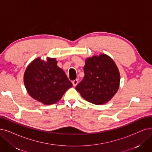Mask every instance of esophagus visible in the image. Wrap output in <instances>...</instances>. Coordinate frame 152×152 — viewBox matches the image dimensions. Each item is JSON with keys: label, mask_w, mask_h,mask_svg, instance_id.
I'll use <instances>...</instances> for the list:
<instances>
[{"label": "esophagus", "mask_w": 152, "mask_h": 152, "mask_svg": "<svg viewBox=\"0 0 152 152\" xmlns=\"http://www.w3.org/2000/svg\"><path fill=\"white\" fill-rule=\"evenodd\" d=\"M78 80L77 79H76V80H74V81L72 82V83H73V86H74V87H75L77 85V83H78Z\"/></svg>", "instance_id": "esophagus-1"}]
</instances>
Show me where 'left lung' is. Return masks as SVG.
<instances>
[{"label":"left lung","instance_id":"1","mask_svg":"<svg viewBox=\"0 0 152 152\" xmlns=\"http://www.w3.org/2000/svg\"><path fill=\"white\" fill-rule=\"evenodd\" d=\"M85 76L75 89L83 98L95 105L110 101L117 93L120 75L117 65L106 54L94 56L86 60Z\"/></svg>","mask_w":152,"mask_h":152}]
</instances>
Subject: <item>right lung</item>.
<instances>
[{
    "label": "right lung",
    "instance_id": "add662e5",
    "mask_svg": "<svg viewBox=\"0 0 152 152\" xmlns=\"http://www.w3.org/2000/svg\"><path fill=\"white\" fill-rule=\"evenodd\" d=\"M27 92L44 105L57 103L72 87L64 71L57 66L56 58L38 57L29 64L23 75Z\"/></svg>",
    "mask_w": 152,
    "mask_h": 152
}]
</instances>
